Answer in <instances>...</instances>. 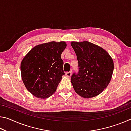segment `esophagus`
I'll use <instances>...</instances> for the list:
<instances>
[{"label": "esophagus", "mask_w": 131, "mask_h": 131, "mask_svg": "<svg viewBox=\"0 0 131 131\" xmlns=\"http://www.w3.org/2000/svg\"><path fill=\"white\" fill-rule=\"evenodd\" d=\"M66 76L68 77H70L71 75H72V71H70V72H68L66 73Z\"/></svg>", "instance_id": "obj_1"}]
</instances>
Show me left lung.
Here are the masks:
<instances>
[{"mask_svg":"<svg viewBox=\"0 0 131 131\" xmlns=\"http://www.w3.org/2000/svg\"><path fill=\"white\" fill-rule=\"evenodd\" d=\"M71 45L79 63V72L71 77L75 92L84 98L96 96L110 83L113 61L106 50L89 41H72Z\"/></svg>","mask_w":131,"mask_h":131,"instance_id":"obj_1","label":"left lung"}]
</instances>
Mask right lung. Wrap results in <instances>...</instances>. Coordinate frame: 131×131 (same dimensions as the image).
I'll use <instances>...</instances> for the list:
<instances>
[{"label":"right lung","instance_id":"add662e5","mask_svg":"<svg viewBox=\"0 0 131 131\" xmlns=\"http://www.w3.org/2000/svg\"><path fill=\"white\" fill-rule=\"evenodd\" d=\"M65 41H51L35 46L21 63V77L29 91L38 98L46 99L56 91L65 74L61 54Z\"/></svg>","mask_w":131,"mask_h":131}]
</instances>
